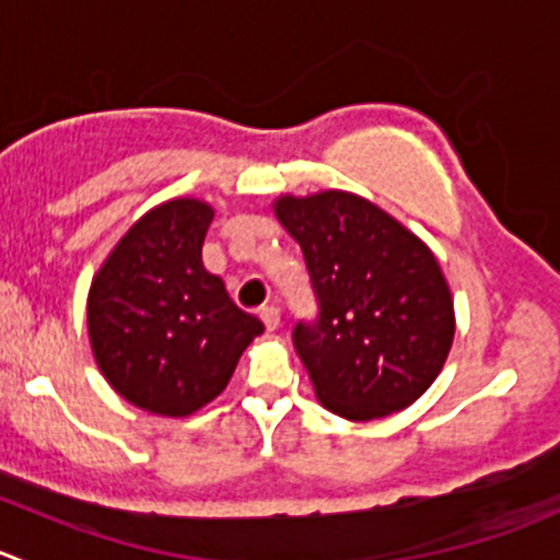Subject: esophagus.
<instances>
[{"mask_svg": "<svg viewBox=\"0 0 560 560\" xmlns=\"http://www.w3.org/2000/svg\"><path fill=\"white\" fill-rule=\"evenodd\" d=\"M259 319L265 323V328L276 330L281 325V312L276 306H262L259 308Z\"/></svg>", "mask_w": 560, "mask_h": 560, "instance_id": "1", "label": "esophagus"}]
</instances>
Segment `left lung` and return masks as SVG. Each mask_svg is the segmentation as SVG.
I'll return each instance as SVG.
<instances>
[{
    "instance_id": "obj_1",
    "label": "left lung",
    "mask_w": 560,
    "mask_h": 560,
    "mask_svg": "<svg viewBox=\"0 0 560 560\" xmlns=\"http://www.w3.org/2000/svg\"><path fill=\"white\" fill-rule=\"evenodd\" d=\"M273 210L301 246L319 306L292 330L317 399L347 421L405 410L435 383L454 341L435 254L355 194L281 197Z\"/></svg>"
}]
</instances>
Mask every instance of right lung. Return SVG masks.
<instances>
[{
	"instance_id": "add662e5",
	"label": "right lung",
	"mask_w": 560,
	"mask_h": 560,
	"mask_svg": "<svg viewBox=\"0 0 560 560\" xmlns=\"http://www.w3.org/2000/svg\"><path fill=\"white\" fill-rule=\"evenodd\" d=\"M213 208L172 199L136 221L95 273L86 328L97 369L130 405L183 418L213 401L265 330L202 265Z\"/></svg>"
}]
</instances>
